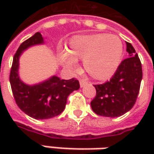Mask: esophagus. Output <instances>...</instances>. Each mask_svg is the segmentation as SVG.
I'll use <instances>...</instances> for the list:
<instances>
[{
	"instance_id": "obj_1",
	"label": "esophagus",
	"mask_w": 154,
	"mask_h": 154,
	"mask_svg": "<svg viewBox=\"0 0 154 154\" xmlns=\"http://www.w3.org/2000/svg\"><path fill=\"white\" fill-rule=\"evenodd\" d=\"M79 82H80V87H83L84 86H86V85H87V83H88L87 81L83 80V79H80Z\"/></svg>"
}]
</instances>
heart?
I'll return each instance as SVG.
<instances>
[{
  "mask_svg": "<svg viewBox=\"0 0 154 154\" xmlns=\"http://www.w3.org/2000/svg\"><path fill=\"white\" fill-rule=\"evenodd\" d=\"M123 44L116 35L104 33L75 35L68 43L67 52L60 54V62L69 71L76 70L77 61H83L87 73L97 81L113 76L121 63Z\"/></svg>",
  "mask_w": 154,
  "mask_h": 154,
  "instance_id": "obj_1",
  "label": "heart"
}]
</instances>
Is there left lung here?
I'll return each mask as SVG.
<instances>
[{
	"instance_id": "1",
	"label": "left lung",
	"mask_w": 154,
	"mask_h": 154,
	"mask_svg": "<svg viewBox=\"0 0 154 154\" xmlns=\"http://www.w3.org/2000/svg\"><path fill=\"white\" fill-rule=\"evenodd\" d=\"M129 56L119 64L116 73L104 84L94 85L97 96L91 102L98 116L119 117L134 106L142 81V65L132 44L126 42Z\"/></svg>"
}]
</instances>
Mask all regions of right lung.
I'll return each instance as SVG.
<instances>
[{"mask_svg":"<svg viewBox=\"0 0 154 154\" xmlns=\"http://www.w3.org/2000/svg\"><path fill=\"white\" fill-rule=\"evenodd\" d=\"M44 44V38L37 32L23 42L16 51L10 74V82L19 108L36 119H50L60 115L65 109L67 97L80 88L79 82L74 78L61 79L52 76L36 84H27L20 77V57L29 48Z\"/></svg>","mask_w":154,"mask_h":154,"instance_id":"add662e5","label":"right lung"}]
</instances>
